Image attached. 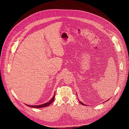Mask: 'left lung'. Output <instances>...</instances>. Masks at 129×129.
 Returning a JSON list of instances; mask_svg holds the SVG:
<instances>
[{
    "label": "left lung",
    "instance_id": "left-lung-1",
    "mask_svg": "<svg viewBox=\"0 0 129 129\" xmlns=\"http://www.w3.org/2000/svg\"><path fill=\"white\" fill-rule=\"evenodd\" d=\"M79 102L81 103V104H82V105H84V106H85V104H83V103H82L81 102H80V101H79Z\"/></svg>",
    "mask_w": 129,
    "mask_h": 129
}]
</instances>
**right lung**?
<instances>
[{"label": "right lung", "instance_id": "obj_1", "mask_svg": "<svg viewBox=\"0 0 129 129\" xmlns=\"http://www.w3.org/2000/svg\"><path fill=\"white\" fill-rule=\"evenodd\" d=\"M55 94H54V95L53 96V97L51 99V100L47 102V103H46L45 104H42V105H27V104H26L27 106H29V107H33V108H42V107H47V106H49L51 103H52L54 101V99H55Z\"/></svg>", "mask_w": 129, "mask_h": 129}]
</instances>
